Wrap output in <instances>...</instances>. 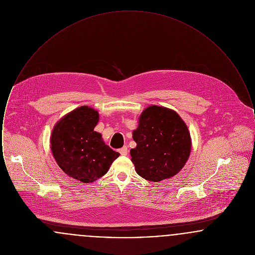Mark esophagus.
I'll return each instance as SVG.
<instances>
[{
    "instance_id": "1",
    "label": "esophagus",
    "mask_w": 255,
    "mask_h": 255,
    "mask_svg": "<svg viewBox=\"0 0 255 255\" xmlns=\"http://www.w3.org/2000/svg\"><path fill=\"white\" fill-rule=\"evenodd\" d=\"M120 153H121L122 156H126V155L128 154V149H127V147L124 146V147L121 148V149H120Z\"/></svg>"
}]
</instances>
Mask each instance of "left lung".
I'll return each instance as SVG.
<instances>
[{
    "label": "left lung",
    "mask_w": 255,
    "mask_h": 255,
    "mask_svg": "<svg viewBox=\"0 0 255 255\" xmlns=\"http://www.w3.org/2000/svg\"><path fill=\"white\" fill-rule=\"evenodd\" d=\"M136 146L131 149L135 172L151 182L174 177L185 165L191 152V136L174 110L151 105L142 111L133 131Z\"/></svg>",
    "instance_id": "8db88e82"
}]
</instances>
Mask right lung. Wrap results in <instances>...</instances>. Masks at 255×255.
Masks as SVG:
<instances>
[{
	"mask_svg": "<svg viewBox=\"0 0 255 255\" xmlns=\"http://www.w3.org/2000/svg\"><path fill=\"white\" fill-rule=\"evenodd\" d=\"M98 121L97 110L81 106L61 118L50 135L51 153L58 166L66 175L83 183L100 179L121 156L94 130Z\"/></svg>",
	"mask_w": 255,
	"mask_h": 255,
	"instance_id": "obj_1",
	"label": "right lung"
}]
</instances>
